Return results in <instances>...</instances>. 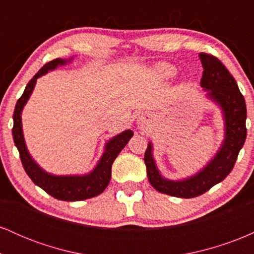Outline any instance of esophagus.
Returning <instances> with one entry per match:
<instances>
[{"label":"esophagus","mask_w":254,"mask_h":254,"mask_svg":"<svg viewBox=\"0 0 254 254\" xmlns=\"http://www.w3.org/2000/svg\"><path fill=\"white\" fill-rule=\"evenodd\" d=\"M138 125H141V127H143V125H144V122L142 121V119H138Z\"/></svg>","instance_id":"34e87169"}]
</instances>
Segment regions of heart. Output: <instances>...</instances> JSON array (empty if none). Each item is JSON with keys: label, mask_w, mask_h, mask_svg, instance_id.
Returning a JSON list of instances; mask_svg holds the SVG:
<instances>
[{"label": "heart", "mask_w": 254, "mask_h": 254, "mask_svg": "<svg viewBox=\"0 0 254 254\" xmlns=\"http://www.w3.org/2000/svg\"><path fill=\"white\" fill-rule=\"evenodd\" d=\"M154 72L162 80H170L177 74V69L170 63H159L154 66Z\"/></svg>", "instance_id": "heart-1"}]
</instances>
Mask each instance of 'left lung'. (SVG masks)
Wrapping results in <instances>:
<instances>
[{
    "label": "left lung",
    "mask_w": 254,
    "mask_h": 254,
    "mask_svg": "<svg viewBox=\"0 0 254 254\" xmlns=\"http://www.w3.org/2000/svg\"><path fill=\"white\" fill-rule=\"evenodd\" d=\"M199 60L203 65L200 86L206 92L205 98L218 106L222 113L223 141L216 154L199 171L178 180L162 176L154 159L153 143L149 141L144 154L148 180L155 190L173 197L200 196L222 182L234 167L247 135L246 104L237 81L216 57L199 54Z\"/></svg>",
    "instance_id": "1"
}]
</instances>
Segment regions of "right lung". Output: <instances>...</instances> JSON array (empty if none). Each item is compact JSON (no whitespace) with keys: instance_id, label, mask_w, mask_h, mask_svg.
I'll use <instances>...</instances> for the list:
<instances>
[{"instance_id":"add662e5","label":"right lung","mask_w":254,"mask_h":254,"mask_svg":"<svg viewBox=\"0 0 254 254\" xmlns=\"http://www.w3.org/2000/svg\"><path fill=\"white\" fill-rule=\"evenodd\" d=\"M72 60H74V57H70L69 60L57 58V60L46 63L27 83L24 94L17 100L13 115L14 143L19 150L20 159H21L22 166H24L27 176L31 178L32 182L37 186L48 192L50 196L60 200H66V202L88 199V198L100 194L107 188L111 180V168H112L113 161L122 149L127 144L131 137L133 136L132 130L127 129L110 138L105 143L104 153L99 159L95 167L88 173L84 174L60 176V174L49 173V172L43 170L36 160L32 157L27 149V145H26L24 131H22V110H24L25 105L27 104L28 99L33 93L38 78L48 74L49 71L55 70L58 66H63L65 64L71 63Z\"/></svg>"}]
</instances>
